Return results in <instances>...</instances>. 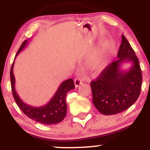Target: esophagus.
Returning <instances> with one entry per match:
<instances>
[{"instance_id": "obj_1", "label": "esophagus", "mask_w": 150, "mask_h": 150, "mask_svg": "<svg viewBox=\"0 0 150 150\" xmlns=\"http://www.w3.org/2000/svg\"><path fill=\"white\" fill-rule=\"evenodd\" d=\"M74 83H75V87H78L82 83V80L80 78H79V77H77L75 81H74Z\"/></svg>"}]
</instances>
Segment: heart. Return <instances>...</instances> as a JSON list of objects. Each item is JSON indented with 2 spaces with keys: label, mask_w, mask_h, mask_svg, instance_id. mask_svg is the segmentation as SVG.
Here are the masks:
<instances>
[{
  "label": "heart",
  "mask_w": 150,
  "mask_h": 150,
  "mask_svg": "<svg viewBox=\"0 0 150 150\" xmlns=\"http://www.w3.org/2000/svg\"><path fill=\"white\" fill-rule=\"evenodd\" d=\"M113 44L112 42L106 40L103 42L99 47L87 58V65L91 70L99 72L106 66L109 53L112 51Z\"/></svg>",
  "instance_id": "obj_1"
}]
</instances>
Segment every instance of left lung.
<instances>
[{"label":"left lung","instance_id":"1","mask_svg":"<svg viewBox=\"0 0 150 150\" xmlns=\"http://www.w3.org/2000/svg\"><path fill=\"white\" fill-rule=\"evenodd\" d=\"M117 58L90 84L93 104L106 116L128 109L137 101L141 92L142 73L139 61L123 34ZM125 63L131 64L127 70L122 68Z\"/></svg>","mask_w":150,"mask_h":150}]
</instances>
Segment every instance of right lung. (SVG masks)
Returning <instances> with one entry per match:
<instances>
[{
	"instance_id": "right-lung-1",
	"label": "right lung",
	"mask_w": 150,
	"mask_h": 150,
	"mask_svg": "<svg viewBox=\"0 0 150 150\" xmlns=\"http://www.w3.org/2000/svg\"><path fill=\"white\" fill-rule=\"evenodd\" d=\"M28 44V40L24 41L21 46L16 53L17 56L25 49ZM14 62L12 65L10 69V82H11V88L13 92V95L17 104L20 109L27 117L31 119L35 120L39 123L44 125H53L61 122L64 119L67 113V104L65 101V97L67 93L70 90L75 88V85L73 79H68L63 81L60 85L56 92L53 95L47 104L42 106H30L26 104L19 97L18 93L15 90V78L13 74V67Z\"/></svg>"
}]
</instances>
